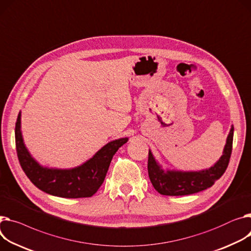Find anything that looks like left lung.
Segmentation results:
<instances>
[{"label":"left lung","mask_w":251,"mask_h":251,"mask_svg":"<svg viewBox=\"0 0 251 251\" xmlns=\"http://www.w3.org/2000/svg\"><path fill=\"white\" fill-rule=\"evenodd\" d=\"M233 132L234 128L232 126L220 159L209 170L201 172H164L155 161L151 151H149L148 176L154 189L164 196H186L212 187L223 176L228 166L232 152Z\"/></svg>","instance_id":"obj_1"}]
</instances>
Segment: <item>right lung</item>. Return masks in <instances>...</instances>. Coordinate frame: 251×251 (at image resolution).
I'll return each instance as SVG.
<instances>
[{"mask_svg":"<svg viewBox=\"0 0 251 251\" xmlns=\"http://www.w3.org/2000/svg\"><path fill=\"white\" fill-rule=\"evenodd\" d=\"M21 114L19 113L15 127L17 155L22 170L28 178L39 190L61 198L92 197L106 177L111 160L128 138L109 142L87 162L72 170L43 168L32 158L26 149L21 133Z\"/></svg>","mask_w":251,"mask_h":251,"instance_id":"right-lung-1","label":"right lung"}]
</instances>
